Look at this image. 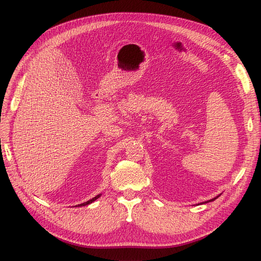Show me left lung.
Returning a JSON list of instances; mask_svg holds the SVG:
<instances>
[{"instance_id":"left-lung-1","label":"left lung","mask_w":261,"mask_h":261,"mask_svg":"<svg viewBox=\"0 0 261 261\" xmlns=\"http://www.w3.org/2000/svg\"><path fill=\"white\" fill-rule=\"evenodd\" d=\"M218 197V196H217ZM217 197H216V198H217ZM216 198H214V199H211V200H208V201H204V202H202V204H206V202H209V201H213V200H215Z\"/></svg>"}]
</instances>
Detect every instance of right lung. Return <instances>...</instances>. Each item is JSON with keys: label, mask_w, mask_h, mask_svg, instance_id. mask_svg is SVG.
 Segmentation results:
<instances>
[{"label": "right lung", "mask_w": 261, "mask_h": 261, "mask_svg": "<svg viewBox=\"0 0 261 261\" xmlns=\"http://www.w3.org/2000/svg\"><path fill=\"white\" fill-rule=\"evenodd\" d=\"M98 197H100V194H99V195H97V196H95V197H94V198H92L91 200H88V201H85V202H83V204L79 205V207H80V206H86V205H88V204H91V202H93V201H95V200H96V199L98 198Z\"/></svg>", "instance_id": "obj_1"}]
</instances>
